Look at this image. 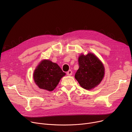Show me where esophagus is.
I'll return each instance as SVG.
<instances>
[{
    "instance_id": "34e87169",
    "label": "esophagus",
    "mask_w": 132,
    "mask_h": 132,
    "mask_svg": "<svg viewBox=\"0 0 132 132\" xmlns=\"http://www.w3.org/2000/svg\"><path fill=\"white\" fill-rule=\"evenodd\" d=\"M66 74H67V75H68V76H71V75H72V71L71 70H69L68 72H67Z\"/></svg>"
}]
</instances>
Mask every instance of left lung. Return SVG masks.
Wrapping results in <instances>:
<instances>
[{"mask_svg": "<svg viewBox=\"0 0 132 132\" xmlns=\"http://www.w3.org/2000/svg\"><path fill=\"white\" fill-rule=\"evenodd\" d=\"M79 68L75 78L81 87L90 90L98 86L104 76L105 69L102 62L93 53L81 54L78 59Z\"/></svg>", "mask_w": 132, "mask_h": 132, "instance_id": "left-lung-1", "label": "left lung"}]
</instances>
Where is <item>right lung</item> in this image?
I'll return each instance as SVG.
<instances>
[{
    "instance_id": "add662e5",
    "label": "right lung",
    "mask_w": 132,
    "mask_h": 132,
    "mask_svg": "<svg viewBox=\"0 0 132 132\" xmlns=\"http://www.w3.org/2000/svg\"><path fill=\"white\" fill-rule=\"evenodd\" d=\"M65 74L56 63L49 60H43L35 70L33 78L39 88L52 91Z\"/></svg>"
}]
</instances>
